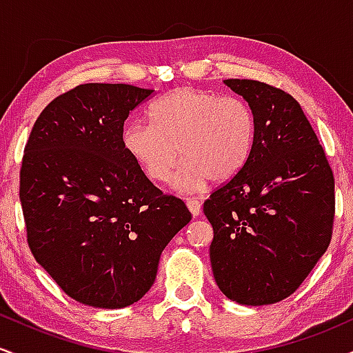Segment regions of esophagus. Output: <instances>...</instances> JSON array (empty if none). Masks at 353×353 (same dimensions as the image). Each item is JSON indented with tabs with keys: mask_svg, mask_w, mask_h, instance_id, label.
<instances>
[{
	"mask_svg": "<svg viewBox=\"0 0 353 353\" xmlns=\"http://www.w3.org/2000/svg\"><path fill=\"white\" fill-rule=\"evenodd\" d=\"M185 205H188L192 216H199L202 212V202L197 201L196 197H188V199H185Z\"/></svg>",
	"mask_w": 353,
	"mask_h": 353,
	"instance_id": "obj_1",
	"label": "esophagus"
}]
</instances>
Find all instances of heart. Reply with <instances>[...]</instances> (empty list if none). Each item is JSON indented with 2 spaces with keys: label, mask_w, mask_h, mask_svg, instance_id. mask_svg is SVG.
Listing matches in <instances>:
<instances>
[{
  "label": "heart",
  "mask_w": 353,
  "mask_h": 353,
  "mask_svg": "<svg viewBox=\"0 0 353 353\" xmlns=\"http://www.w3.org/2000/svg\"><path fill=\"white\" fill-rule=\"evenodd\" d=\"M149 123H128L123 148L151 181L171 176L184 156L172 188L199 192L216 181H229L244 169L255 143V116L245 101L197 88H179L149 106Z\"/></svg>",
  "instance_id": "b5f03b06"
}]
</instances>
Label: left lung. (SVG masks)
<instances>
[{"instance_id": "8db88e82", "label": "left lung", "mask_w": 353, "mask_h": 353, "mask_svg": "<svg viewBox=\"0 0 353 353\" xmlns=\"http://www.w3.org/2000/svg\"><path fill=\"white\" fill-rule=\"evenodd\" d=\"M224 84L247 101L257 131L244 169L204 202L210 265L230 301L269 305L294 294L330 244L334 174L292 96L252 79Z\"/></svg>"}]
</instances>
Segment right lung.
<instances>
[{
  "label": "right lung",
  "instance_id": "right-lung-1",
  "mask_svg": "<svg viewBox=\"0 0 353 353\" xmlns=\"http://www.w3.org/2000/svg\"><path fill=\"white\" fill-rule=\"evenodd\" d=\"M154 89L89 83L51 101L24 149L19 201L38 264L98 309L141 301L165 245L192 219L123 148L124 121Z\"/></svg>",
  "mask_w": 353,
  "mask_h": 353
}]
</instances>
